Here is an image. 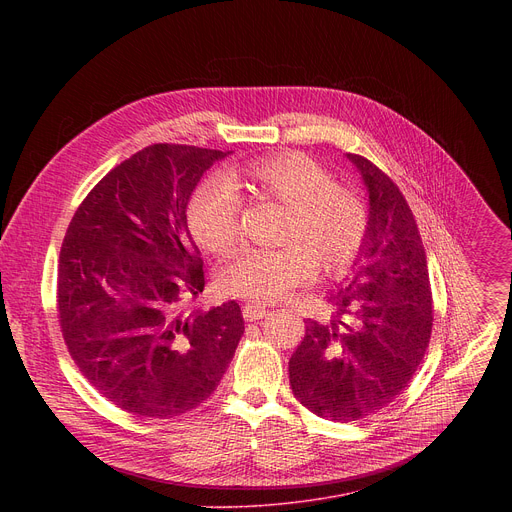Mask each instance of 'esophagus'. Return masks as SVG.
Masks as SVG:
<instances>
[{
  "label": "esophagus",
  "instance_id": "1",
  "mask_svg": "<svg viewBox=\"0 0 512 512\" xmlns=\"http://www.w3.org/2000/svg\"><path fill=\"white\" fill-rule=\"evenodd\" d=\"M267 314H269V310H265V306H261V304H245L243 306V318L247 322L263 320Z\"/></svg>",
  "mask_w": 512,
  "mask_h": 512
}]
</instances>
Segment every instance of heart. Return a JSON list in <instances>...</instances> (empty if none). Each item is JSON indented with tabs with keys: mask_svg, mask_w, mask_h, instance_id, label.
I'll list each match as a JSON object with an SVG mask.
<instances>
[{
	"mask_svg": "<svg viewBox=\"0 0 512 512\" xmlns=\"http://www.w3.org/2000/svg\"><path fill=\"white\" fill-rule=\"evenodd\" d=\"M237 178L255 200L287 210L283 249H247L221 271V287L235 298L275 302L302 283L312 267L320 275H344L358 259L371 227L364 196L338 184L328 168L306 154L287 152L245 164ZM245 200L225 176H210L194 190L188 223L196 243L212 255L229 253L241 235Z\"/></svg>",
	"mask_w": 512,
	"mask_h": 512,
	"instance_id": "heart-1",
	"label": "heart"
}]
</instances>
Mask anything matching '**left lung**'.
<instances>
[{
  "label": "left lung",
  "instance_id": "8db88e82",
  "mask_svg": "<svg viewBox=\"0 0 512 512\" xmlns=\"http://www.w3.org/2000/svg\"><path fill=\"white\" fill-rule=\"evenodd\" d=\"M346 158L369 190V235L354 277L330 294L334 320H306V336L289 358L294 397L342 423L373 415L403 393L433 326L425 249L405 196L371 160Z\"/></svg>",
  "mask_w": 512,
  "mask_h": 512
}]
</instances>
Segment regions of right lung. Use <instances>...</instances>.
Returning a JSON list of instances; mask_svg holds the SVG:
<instances>
[{
  "label": "right lung",
  "instance_id": "obj_1",
  "mask_svg": "<svg viewBox=\"0 0 512 512\" xmlns=\"http://www.w3.org/2000/svg\"><path fill=\"white\" fill-rule=\"evenodd\" d=\"M229 152L154 143L115 166L81 202L58 261V320L85 379L113 405L170 419L221 383L245 322L237 302L186 316L204 289L186 206Z\"/></svg>",
  "mask_w": 512,
  "mask_h": 512
}]
</instances>
